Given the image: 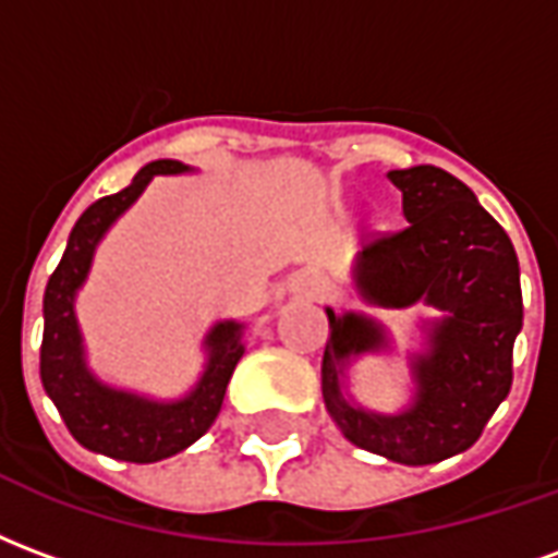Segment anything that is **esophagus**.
<instances>
[{"label": "esophagus", "mask_w": 558, "mask_h": 558, "mask_svg": "<svg viewBox=\"0 0 558 558\" xmlns=\"http://www.w3.org/2000/svg\"><path fill=\"white\" fill-rule=\"evenodd\" d=\"M292 290L299 295H307V299H323L328 290V280L316 271H299L295 280H292Z\"/></svg>", "instance_id": "esophagus-1"}]
</instances>
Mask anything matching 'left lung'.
<instances>
[{
	"label": "left lung",
	"instance_id": "obj_1",
	"mask_svg": "<svg viewBox=\"0 0 558 558\" xmlns=\"http://www.w3.org/2000/svg\"><path fill=\"white\" fill-rule=\"evenodd\" d=\"M407 227L371 232L359 256L367 302L445 311L430 350L412 362L415 400L400 415H374L343 398L340 376L352 355L383 350V328L364 316L328 311L323 398L338 430L364 451L427 466L478 442L484 424L514 383V340L523 328L520 263L508 232L475 194L439 167L391 170Z\"/></svg>",
	"mask_w": 558,
	"mask_h": 558
}]
</instances>
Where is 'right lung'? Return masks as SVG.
<instances>
[{
	"mask_svg": "<svg viewBox=\"0 0 558 558\" xmlns=\"http://www.w3.org/2000/svg\"><path fill=\"white\" fill-rule=\"evenodd\" d=\"M184 170L187 167L179 160H151L134 175L125 191L92 203L74 223L62 263L56 266L44 290V391L50 395L65 427L83 448L128 463H155L196 442L218 418L232 371L244 355L239 323H220L211 328L206 338V374L199 386L179 403H151L125 391H113L101 386L83 364L74 292L86 280L95 244L101 242L107 227L143 194L151 175Z\"/></svg>",
	"mask_w": 558,
	"mask_h": 558,
	"instance_id": "add662e5",
	"label": "right lung"
}]
</instances>
